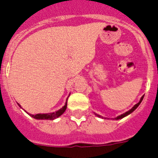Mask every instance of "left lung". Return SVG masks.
I'll return each instance as SVG.
<instances>
[{
	"label": "left lung",
	"instance_id": "left-lung-1",
	"mask_svg": "<svg viewBox=\"0 0 158 158\" xmlns=\"http://www.w3.org/2000/svg\"><path fill=\"white\" fill-rule=\"evenodd\" d=\"M143 97H144V96H142V98H141L140 101H139V103H138V104H135V105L134 106V107H132V108H131V110H129V111H127V112H125V113H124V114H122V115H119V116H118V117H116V118H115V119H116V120H117V119H119V118H123V117L127 116V115H129V114H131V112H133V111H135V109H136L137 107H139V104H141V102H142V100H143ZM95 115H96V116L100 117V118H102V116H100V115H96V114H95Z\"/></svg>",
	"mask_w": 158,
	"mask_h": 158
}]
</instances>
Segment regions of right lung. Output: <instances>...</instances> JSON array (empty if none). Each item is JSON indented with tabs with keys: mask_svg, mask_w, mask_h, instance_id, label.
Listing matches in <instances>:
<instances>
[{
	"mask_svg": "<svg viewBox=\"0 0 158 158\" xmlns=\"http://www.w3.org/2000/svg\"><path fill=\"white\" fill-rule=\"evenodd\" d=\"M19 107H20V106H19ZM66 107H67V102L65 103V106H64L62 108L59 109L58 111H55V112L48 113V114H36V115H31V114H29V115H30L31 117H33V118H36V119H50V120H53V119H54V118H58V117H59L60 115H62V114L65 112V109H66Z\"/></svg>",
	"mask_w": 158,
	"mask_h": 158,
	"instance_id": "add662e5",
	"label": "right lung"
}]
</instances>
